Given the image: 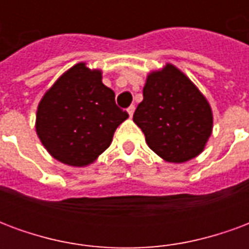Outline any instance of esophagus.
I'll return each mask as SVG.
<instances>
[{"label": "esophagus", "mask_w": 249, "mask_h": 249, "mask_svg": "<svg viewBox=\"0 0 249 249\" xmlns=\"http://www.w3.org/2000/svg\"><path fill=\"white\" fill-rule=\"evenodd\" d=\"M126 112H128V114H129L130 117L133 116V113H135V105H130L129 108L126 109Z\"/></svg>", "instance_id": "34e87169"}]
</instances>
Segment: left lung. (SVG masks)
Instances as JSON below:
<instances>
[{"instance_id": "8db88e82", "label": "left lung", "mask_w": 249, "mask_h": 249, "mask_svg": "<svg viewBox=\"0 0 249 249\" xmlns=\"http://www.w3.org/2000/svg\"><path fill=\"white\" fill-rule=\"evenodd\" d=\"M142 96L133 121L152 151L175 164L189 161L204 151L212 135L213 114L189 77L167 62L148 73Z\"/></svg>"}]
</instances>
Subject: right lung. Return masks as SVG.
Masks as SVG:
<instances>
[{
	"instance_id": "obj_1",
	"label": "right lung",
	"mask_w": 249,
	"mask_h": 249,
	"mask_svg": "<svg viewBox=\"0 0 249 249\" xmlns=\"http://www.w3.org/2000/svg\"><path fill=\"white\" fill-rule=\"evenodd\" d=\"M128 113L103 84V71L78 62L58 77L42 96L36 113L38 139L57 161L87 167L113 140Z\"/></svg>"
}]
</instances>
